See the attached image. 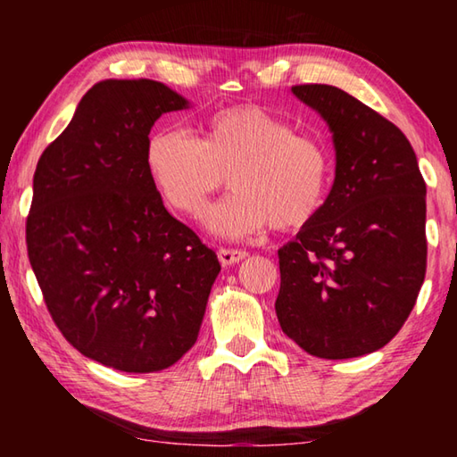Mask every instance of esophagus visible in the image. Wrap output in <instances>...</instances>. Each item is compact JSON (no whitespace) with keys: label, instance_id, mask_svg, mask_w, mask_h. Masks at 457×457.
<instances>
[{"label":"esophagus","instance_id":"obj_1","mask_svg":"<svg viewBox=\"0 0 457 457\" xmlns=\"http://www.w3.org/2000/svg\"><path fill=\"white\" fill-rule=\"evenodd\" d=\"M247 256L245 250H229V247H221L218 252V258L221 262V266H231V264H237V262H242Z\"/></svg>","mask_w":457,"mask_h":457}]
</instances>
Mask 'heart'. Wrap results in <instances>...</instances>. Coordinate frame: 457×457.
I'll use <instances>...</instances> for the list:
<instances>
[{"label":"heart","instance_id":"obj_1","mask_svg":"<svg viewBox=\"0 0 457 457\" xmlns=\"http://www.w3.org/2000/svg\"><path fill=\"white\" fill-rule=\"evenodd\" d=\"M145 163L165 204L199 218L215 191L234 193L207 215L223 237H245L272 223L276 229L306 226L327 199L328 154L311 137L258 104H236L210 114L201 138L179 129L153 133Z\"/></svg>","mask_w":457,"mask_h":457}]
</instances>
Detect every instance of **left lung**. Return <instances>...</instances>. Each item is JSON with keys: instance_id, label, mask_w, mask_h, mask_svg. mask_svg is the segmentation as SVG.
Masks as SVG:
<instances>
[{"instance_id": "left-lung-1", "label": "left lung", "mask_w": 457, "mask_h": 457, "mask_svg": "<svg viewBox=\"0 0 457 457\" xmlns=\"http://www.w3.org/2000/svg\"><path fill=\"white\" fill-rule=\"evenodd\" d=\"M327 122L335 183L320 212L278 250L276 316L320 359L375 353L413 311L425 278V181L407 137L328 84L292 87Z\"/></svg>"}]
</instances>
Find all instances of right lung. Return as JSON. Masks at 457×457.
Segmentation results:
<instances>
[{"label": "right lung", "instance_id": "right-lung-1", "mask_svg": "<svg viewBox=\"0 0 457 457\" xmlns=\"http://www.w3.org/2000/svg\"><path fill=\"white\" fill-rule=\"evenodd\" d=\"M165 84L103 80L42 153L26 223L44 303L84 357L125 373L175 365L195 345L220 262L165 210L145 163Z\"/></svg>", "mask_w": 457, "mask_h": 457}]
</instances>
